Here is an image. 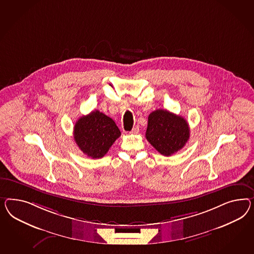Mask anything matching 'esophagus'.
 I'll return each mask as SVG.
<instances>
[{"instance_id":"obj_1","label":"esophagus","mask_w":254,"mask_h":254,"mask_svg":"<svg viewBox=\"0 0 254 254\" xmlns=\"http://www.w3.org/2000/svg\"><path fill=\"white\" fill-rule=\"evenodd\" d=\"M138 131H139V127L136 126V127H134L133 128H132V130L130 131V133L132 134H137L138 133Z\"/></svg>"}]
</instances>
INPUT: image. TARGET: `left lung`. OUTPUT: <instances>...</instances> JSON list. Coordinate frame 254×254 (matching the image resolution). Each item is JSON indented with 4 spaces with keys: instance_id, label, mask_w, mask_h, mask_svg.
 Returning a JSON list of instances; mask_svg holds the SVG:
<instances>
[{
    "instance_id": "8db88e82",
    "label": "left lung",
    "mask_w": 254,
    "mask_h": 254,
    "mask_svg": "<svg viewBox=\"0 0 254 254\" xmlns=\"http://www.w3.org/2000/svg\"><path fill=\"white\" fill-rule=\"evenodd\" d=\"M146 138L161 154L170 156L189 140V124L183 117L167 110L153 111L148 117Z\"/></svg>"
}]
</instances>
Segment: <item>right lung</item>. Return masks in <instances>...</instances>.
I'll return each mask as SVG.
<instances>
[{
	"label": "right lung",
	"mask_w": 254,
	"mask_h": 254,
	"mask_svg": "<svg viewBox=\"0 0 254 254\" xmlns=\"http://www.w3.org/2000/svg\"><path fill=\"white\" fill-rule=\"evenodd\" d=\"M120 136L115 121L98 110L80 117L74 127L75 143L92 159L103 157Z\"/></svg>",
	"instance_id": "right-lung-1"
}]
</instances>
